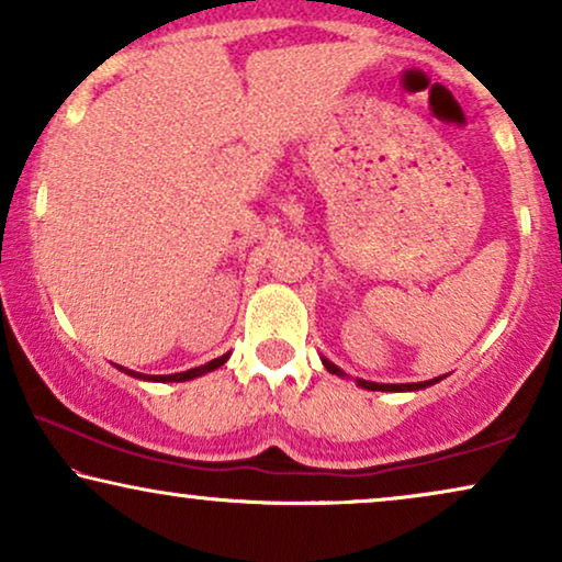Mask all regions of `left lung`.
<instances>
[{
  "label": "left lung",
  "mask_w": 562,
  "mask_h": 562,
  "mask_svg": "<svg viewBox=\"0 0 562 562\" xmlns=\"http://www.w3.org/2000/svg\"><path fill=\"white\" fill-rule=\"evenodd\" d=\"M325 363V368L329 373H337V375H345L340 368H337L335 363H329V360H322ZM440 379H432V381H419V383H373V381H360L358 379V386L363 389H371V391H419V389H427L432 386V383H437Z\"/></svg>",
  "instance_id": "obj_1"
}]
</instances>
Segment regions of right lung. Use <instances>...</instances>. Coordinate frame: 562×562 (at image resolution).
Listing matches in <instances>:
<instances>
[{
	"label": "right lung",
	"instance_id": "1",
	"mask_svg": "<svg viewBox=\"0 0 562 562\" xmlns=\"http://www.w3.org/2000/svg\"><path fill=\"white\" fill-rule=\"evenodd\" d=\"M229 356H222V358H214V360H210V363L206 366H199V368H191V371H183V373H173V375H153V379H148V375H143V373H135V371H127L130 375H135V379H148V381H189V379H196V375H202V373H206V371H214V368H220L222 363H225Z\"/></svg>",
	"mask_w": 562,
	"mask_h": 562
}]
</instances>
